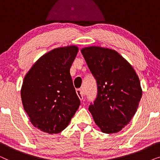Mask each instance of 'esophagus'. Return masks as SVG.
<instances>
[{
  "label": "esophagus",
  "mask_w": 160,
  "mask_h": 160,
  "mask_svg": "<svg viewBox=\"0 0 160 160\" xmlns=\"http://www.w3.org/2000/svg\"><path fill=\"white\" fill-rule=\"evenodd\" d=\"M76 94H77V95L78 96V98H79L80 100H83V98L84 97L85 95H86V92H85V91L83 89H76Z\"/></svg>",
  "instance_id": "34e87169"
}]
</instances>
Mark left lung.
Wrapping results in <instances>:
<instances>
[{
	"label": "left lung",
	"instance_id": "obj_1",
	"mask_svg": "<svg viewBox=\"0 0 160 160\" xmlns=\"http://www.w3.org/2000/svg\"><path fill=\"white\" fill-rule=\"evenodd\" d=\"M95 77L98 94L89 111L102 132L116 133L136 112L142 89L131 65L114 50L98 47L81 50Z\"/></svg>",
	"mask_w": 160,
	"mask_h": 160
}]
</instances>
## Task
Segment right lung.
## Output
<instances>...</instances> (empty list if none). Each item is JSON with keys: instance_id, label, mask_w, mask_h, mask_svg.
Listing matches in <instances>:
<instances>
[{"instance_id": "add662e5", "label": "right lung", "mask_w": 160, "mask_h": 160, "mask_svg": "<svg viewBox=\"0 0 160 160\" xmlns=\"http://www.w3.org/2000/svg\"><path fill=\"white\" fill-rule=\"evenodd\" d=\"M78 49H54L43 55L26 74L21 89L23 107L32 125L44 132H60L80 106L70 68Z\"/></svg>"}]
</instances>
